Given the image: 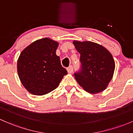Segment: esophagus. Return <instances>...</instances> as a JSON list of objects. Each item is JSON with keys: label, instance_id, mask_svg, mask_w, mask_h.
<instances>
[{"label": "esophagus", "instance_id": "obj_1", "mask_svg": "<svg viewBox=\"0 0 133 133\" xmlns=\"http://www.w3.org/2000/svg\"><path fill=\"white\" fill-rule=\"evenodd\" d=\"M72 70H73V68H72V65H70V66H69L68 68H67V71H68V73L69 74L72 72Z\"/></svg>", "mask_w": 133, "mask_h": 133}]
</instances>
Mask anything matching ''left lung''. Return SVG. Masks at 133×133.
I'll return each instance as SVG.
<instances>
[{"mask_svg":"<svg viewBox=\"0 0 133 133\" xmlns=\"http://www.w3.org/2000/svg\"><path fill=\"white\" fill-rule=\"evenodd\" d=\"M80 54L82 71L75 74L78 83L87 92L99 93L107 89L114 76L115 64L111 53L91 41H73Z\"/></svg>","mask_w":133,"mask_h":133,"instance_id":"left-lung-1","label":"left lung"}]
</instances>
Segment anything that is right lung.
<instances>
[{"label":"right lung","mask_w":133,"mask_h":133,"mask_svg":"<svg viewBox=\"0 0 133 133\" xmlns=\"http://www.w3.org/2000/svg\"><path fill=\"white\" fill-rule=\"evenodd\" d=\"M58 43L48 37L34 41L21 52L17 71L26 90L36 96H43L55 90L67 70L56 55Z\"/></svg>","instance_id":"right-lung-1"}]
</instances>
